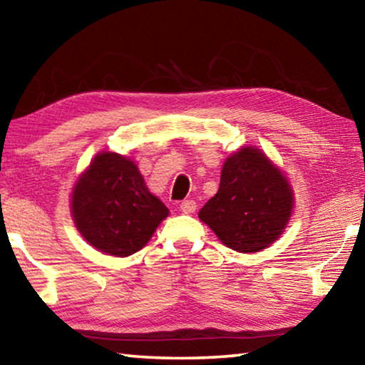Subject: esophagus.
Listing matches in <instances>:
<instances>
[{
	"label": "esophagus",
	"instance_id": "obj_1",
	"mask_svg": "<svg viewBox=\"0 0 365 365\" xmlns=\"http://www.w3.org/2000/svg\"><path fill=\"white\" fill-rule=\"evenodd\" d=\"M180 211H182L183 214L195 212V211H196V201H195V200H187V201L180 202Z\"/></svg>",
	"mask_w": 365,
	"mask_h": 365
}]
</instances>
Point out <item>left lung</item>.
<instances>
[{
	"instance_id": "left-lung-1",
	"label": "left lung",
	"mask_w": 365,
	"mask_h": 365,
	"mask_svg": "<svg viewBox=\"0 0 365 365\" xmlns=\"http://www.w3.org/2000/svg\"><path fill=\"white\" fill-rule=\"evenodd\" d=\"M292 209L285 175L256 148H242L225 160L217 193L201 207L200 219L228 248L256 252L280 237Z\"/></svg>"
}]
</instances>
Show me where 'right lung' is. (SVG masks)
Here are the masks:
<instances>
[{
    "instance_id": "right-lung-1",
    "label": "right lung",
    "mask_w": 365,
    "mask_h": 365,
    "mask_svg": "<svg viewBox=\"0 0 365 365\" xmlns=\"http://www.w3.org/2000/svg\"><path fill=\"white\" fill-rule=\"evenodd\" d=\"M77 230L96 250L125 257L150 242L169 209L148 191L130 159L101 153L72 193Z\"/></svg>"
}]
</instances>
